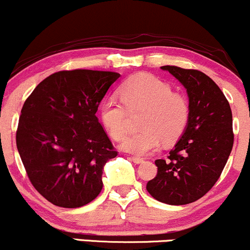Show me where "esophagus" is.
<instances>
[{"label":"esophagus","mask_w":250,"mask_h":250,"mask_svg":"<svg viewBox=\"0 0 250 250\" xmlns=\"http://www.w3.org/2000/svg\"><path fill=\"white\" fill-rule=\"evenodd\" d=\"M131 161H133L134 163H136V165H140V163H143V161H145V160L141 159V157L133 156V157H131Z\"/></svg>","instance_id":"obj_1"}]
</instances>
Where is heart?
<instances>
[{"instance_id": "heart-1", "label": "heart", "mask_w": 250, "mask_h": 250, "mask_svg": "<svg viewBox=\"0 0 250 250\" xmlns=\"http://www.w3.org/2000/svg\"><path fill=\"white\" fill-rule=\"evenodd\" d=\"M122 101L109 99L101 104V120L114 140H121L128 130L129 111L143 114L142 129L129 134L121 143L122 150L143 156L155 150L161 141L170 145L180 139L190 116L188 100L173 93L170 84L147 73L133 75L120 87Z\"/></svg>"}]
</instances>
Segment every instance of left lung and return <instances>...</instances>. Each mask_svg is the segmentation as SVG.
I'll list each match as a JSON object with an SVG mask.
<instances>
[{"instance_id": "left-lung-1", "label": "left lung", "mask_w": 250, "mask_h": 250, "mask_svg": "<svg viewBox=\"0 0 250 250\" xmlns=\"http://www.w3.org/2000/svg\"><path fill=\"white\" fill-rule=\"evenodd\" d=\"M187 89L190 116L167 160H156L148 193L171 206L195 202L213 188L233 149V115L219 85L205 73L163 65Z\"/></svg>"}]
</instances>
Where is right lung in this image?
I'll list each match as a JSON object with an SVG mask.
<instances>
[{
  "instance_id": "right-lung-1",
  "label": "right lung",
  "mask_w": 250,
  "mask_h": 250,
  "mask_svg": "<svg viewBox=\"0 0 250 250\" xmlns=\"http://www.w3.org/2000/svg\"><path fill=\"white\" fill-rule=\"evenodd\" d=\"M119 77L113 71H57L25 100L17 150L31 185L53 205L79 208L101 193L103 167L117 151L96 111Z\"/></svg>"
}]
</instances>
